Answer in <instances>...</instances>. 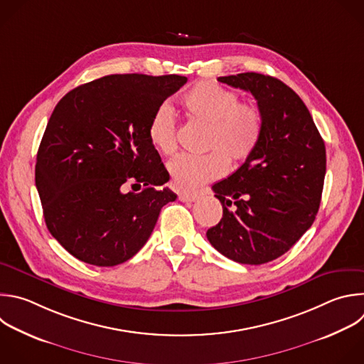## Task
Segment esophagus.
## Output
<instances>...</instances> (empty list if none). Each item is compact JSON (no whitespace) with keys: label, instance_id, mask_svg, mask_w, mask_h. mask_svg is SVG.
Segmentation results:
<instances>
[{"label":"esophagus","instance_id":"34e87169","mask_svg":"<svg viewBox=\"0 0 364 364\" xmlns=\"http://www.w3.org/2000/svg\"><path fill=\"white\" fill-rule=\"evenodd\" d=\"M198 197H200V194H197V193H181V194H178V200L184 201V203L196 201V200H198Z\"/></svg>","mask_w":364,"mask_h":364}]
</instances>
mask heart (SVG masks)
<instances>
[{"label":"heart","mask_w":364,"mask_h":364,"mask_svg":"<svg viewBox=\"0 0 364 364\" xmlns=\"http://www.w3.org/2000/svg\"><path fill=\"white\" fill-rule=\"evenodd\" d=\"M193 123L207 126L203 156L183 154L170 161L171 183L178 190H194L225 174L230 164H241L257 150L264 132V115L255 102H240L238 94L211 81H200L180 98ZM153 146L166 156L177 151V121L173 109L160 105L149 124Z\"/></svg>","instance_id":"heart-1"}]
</instances>
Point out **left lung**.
<instances>
[{"label":"left lung","instance_id":"8db88e82","mask_svg":"<svg viewBox=\"0 0 364 364\" xmlns=\"http://www.w3.org/2000/svg\"><path fill=\"white\" fill-rule=\"evenodd\" d=\"M218 81L255 95L264 132L255 154L213 186L223 218L207 230V238L232 262L264 264L289 252L316 218L326 176L324 141L301 98L283 81L259 73Z\"/></svg>","mask_w":364,"mask_h":364}]
</instances>
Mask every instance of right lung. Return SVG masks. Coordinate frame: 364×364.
Segmentation results:
<instances>
[{
	"label": "right lung",
	"instance_id": "right-lung-1",
	"mask_svg": "<svg viewBox=\"0 0 364 364\" xmlns=\"http://www.w3.org/2000/svg\"><path fill=\"white\" fill-rule=\"evenodd\" d=\"M186 82L176 74H112L55 105L37 153L36 186L48 231L75 259L98 267L130 260L161 208L177 198L164 187L170 176L149 124Z\"/></svg>",
	"mask_w": 364,
	"mask_h": 364
}]
</instances>
